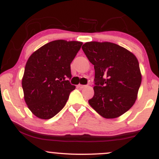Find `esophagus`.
Listing matches in <instances>:
<instances>
[{"label": "esophagus", "instance_id": "1", "mask_svg": "<svg viewBox=\"0 0 159 159\" xmlns=\"http://www.w3.org/2000/svg\"><path fill=\"white\" fill-rule=\"evenodd\" d=\"M85 87H86V85H82V84H78V88H81V89H82V88H84Z\"/></svg>", "mask_w": 159, "mask_h": 159}]
</instances>
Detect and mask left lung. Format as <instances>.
Segmentation results:
<instances>
[{"mask_svg":"<svg viewBox=\"0 0 159 159\" xmlns=\"http://www.w3.org/2000/svg\"><path fill=\"white\" fill-rule=\"evenodd\" d=\"M82 50L94 65V96L88 101L90 106L106 119L123 115L135 102L141 84L136 57L108 42L86 43Z\"/></svg>","mask_w":159,"mask_h":159,"instance_id":"left-lung-1","label":"left lung"}]
</instances>
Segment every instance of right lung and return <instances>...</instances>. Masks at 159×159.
Segmentation results:
<instances>
[{
  "mask_svg": "<svg viewBox=\"0 0 159 159\" xmlns=\"http://www.w3.org/2000/svg\"><path fill=\"white\" fill-rule=\"evenodd\" d=\"M83 43L59 39L34 52L27 60L22 78L25 101L30 111L43 120L54 116L75 89L70 64Z\"/></svg>",
  "mask_w": 159,
  "mask_h": 159,
  "instance_id": "right-lung-1",
  "label": "right lung"
}]
</instances>
